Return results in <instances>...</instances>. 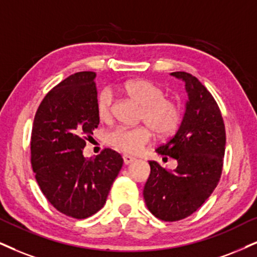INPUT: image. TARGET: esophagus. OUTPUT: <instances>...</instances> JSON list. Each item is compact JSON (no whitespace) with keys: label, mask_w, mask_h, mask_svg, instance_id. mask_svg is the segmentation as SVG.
<instances>
[{"label":"esophagus","mask_w":257,"mask_h":257,"mask_svg":"<svg viewBox=\"0 0 257 257\" xmlns=\"http://www.w3.org/2000/svg\"><path fill=\"white\" fill-rule=\"evenodd\" d=\"M122 158H123V162H125V164H130V163L135 162V161H136V158L130 156V155H123Z\"/></svg>","instance_id":"esophagus-1"}]
</instances>
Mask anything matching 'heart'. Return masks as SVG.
<instances>
[{
  "label": "heart",
  "instance_id": "b5f03b06",
  "mask_svg": "<svg viewBox=\"0 0 257 257\" xmlns=\"http://www.w3.org/2000/svg\"><path fill=\"white\" fill-rule=\"evenodd\" d=\"M122 93L141 104L139 121L147 125L136 127H115L104 135L108 147L120 153H141L154 137H167L179 128L182 119L180 104L166 97L160 85L149 80H132L121 85ZM114 96L109 89H102L96 97V113L101 121H109L113 114Z\"/></svg>",
  "mask_w": 257,
  "mask_h": 257
}]
</instances>
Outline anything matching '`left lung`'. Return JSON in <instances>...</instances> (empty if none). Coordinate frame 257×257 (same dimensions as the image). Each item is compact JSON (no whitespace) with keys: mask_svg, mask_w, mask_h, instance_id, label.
I'll return each instance as SVG.
<instances>
[{"mask_svg":"<svg viewBox=\"0 0 257 257\" xmlns=\"http://www.w3.org/2000/svg\"><path fill=\"white\" fill-rule=\"evenodd\" d=\"M186 83L188 101L176 135L156 149L163 160L177 161L176 169H164L150 161L151 173L144 187L149 211L164 221L191 216L214 191L223 172L225 126L218 103L195 76L172 72Z\"/></svg>","mask_w":257,"mask_h":257,"instance_id":"obj_1","label":"left lung"}]
</instances>
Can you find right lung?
<instances>
[{"instance_id":"1","label":"right lung","mask_w":257,"mask_h":257,"mask_svg":"<svg viewBox=\"0 0 257 257\" xmlns=\"http://www.w3.org/2000/svg\"><path fill=\"white\" fill-rule=\"evenodd\" d=\"M95 72L66 77L45 95L34 116L31 164L41 192L65 216L84 219L103 207L123 160L112 149L85 158L100 119Z\"/></svg>"}]
</instances>
